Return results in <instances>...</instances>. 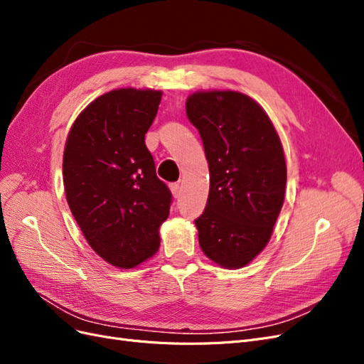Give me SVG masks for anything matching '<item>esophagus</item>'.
Wrapping results in <instances>:
<instances>
[{"label":"esophagus","mask_w":364,"mask_h":364,"mask_svg":"<svg viewBox=\"0 0 364 364\" xmlns=\"http://www.w3.org/2000/svg\"><path fill=\"white\" fill-rule=\"evenodd\" d=\"M170 190H171V193H173V196L176 197V199H178V197L181 196V185L179 183H171L170 185Z\"/></svg>","instance_id":"obj_1"}]
</instances>
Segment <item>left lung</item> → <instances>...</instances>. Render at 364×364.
Returning a JSON list of instances; mask_svg holds the SVG:
<instances>
[{"mask_svg": "<svg viewBox=\"0 0 364 364\" xmlns=\"http://www.w3.org/2000/svg\"><path fill=\"white\" fill-rule=\"evenodd\" d=\"M186 117L199 130L209 167V194L194 220L205 255L240 269L266 247L284 203L287 167L270 118L235 91L194 92Z\"/></svg>", "mask_w": 364, "mask_h": 364, "instance_id": "8db88e82", "label": "left lung"}]
</instances>
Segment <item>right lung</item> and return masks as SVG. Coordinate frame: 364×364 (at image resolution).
Wrapping results in <instances>:
<instances>
[{
    "label": "right lung",
    "mask_w": 364,
    "mask_h": 364,
    "mask_svg": "<svg viewBox=\"0 0 364 364\" xmlns=\"http://www.w3.org/2000/svg\"><path fill=\"white\" fill-rule=\"evenodd\" d=\"M161 91L121 87L77 117L63 151V185L77 225L97 255L132 269L159 247L171 193L158 176L146 134Z\"/></svg>",
    "instance_id": "right-lung-1"
}]
</instances>
